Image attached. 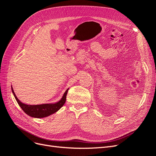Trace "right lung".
I'll list each match as a JSON object with an SVG mask.
<instances>
[{
    "label": "right lung",
    "mask_w": 156,
    "mask_h": 156,
    "mask_svg": "<svg viewBox=\"0 0 156 156\" xmlns=\"http://www.w3.org/2000/svg\"><path fill=\"white\" fill-rule=\"evenodd\" d=\"M68 89L66 90L60 100L55 103H45V104L41 105H27L19 100L12 87V91L13 96L23 111L29 116L33 118H37V119L45 118L57 112L64 105L66 100V95Z\"/></svg>",
    "instance_id": "add662e5"
}]
</instances>
